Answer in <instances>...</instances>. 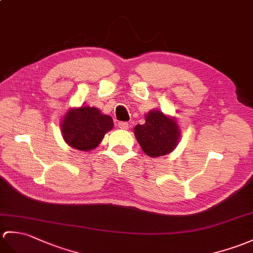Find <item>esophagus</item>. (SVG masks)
Returning a JSON list of instances; mask_svg holds the SVG:
<instances>
[{
  "label": "esophagus",
  "instance_id": "esophagus-1",
  "mask_svg": "<svg viewBox=\"0 0 253 253\" xmlns=\"http://www.w3.org/2000/svg\"><path fill=\"white\" fill-rule=\"evenodd\" d=\"M117 126H119V128H121V129H128V127H129L127 122H120Z\"/></svg>",
  "mask_w": 253,
  "mask_h": 253
}]
</instances>
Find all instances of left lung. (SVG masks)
<instances>
[{
    "instance_id": "8db88e82",
    "label": "left lung",
    "mask_w": 253,
    "mask_h": 253,
    "mask_svg": "<svg viewBox=\"0 0 253 253\" xmlns=\"http://www.w3.org/2000/svg\"><path fill=\"white\" fill-rule=\"evenodd\" d=\"M134 136L146 155L158 157L169 154L178 145L180 129L174 117L152 110L145 115L143 125L134 127Z\"/></svg>"
}]
</instances>
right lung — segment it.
Segmentation results:
<instances>
[{"mask_svg":"<svg viewBox=\"0 0 253 253\" xmlns=\"http://www.w3.org/2000/svg\"><path fill=\"white\" fill-rule=\"evenodd\" d=\"M113 126L112 117L102 114L99 109L80 107L70 109L64 115L61 132L71 148L88 152L97 148Z\"/></svg>","mask_w":253,"mask_h":253,"instance_id":"add662e5","label":"right lung"}]
</instances>
